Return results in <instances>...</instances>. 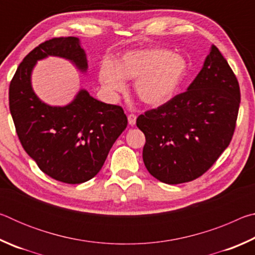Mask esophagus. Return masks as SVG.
I'll use <instances>...</instances> for the list:
<instances>
[{
	"instance_id": "1",
	"label": "esophagus",
	"mask_w": 255,
	"mask_h": 255,
	"mask_svg": "<svg viewBox=\"0 0 255 255\" xmlns=\"http://www.w3.org/2000/svg\"><path fill=\"white\" fill-rule=\"evenodd\" d=\"M136 115H133V114H130V115H128V124L130 125V126H133V125L136 124Z\"/></svg>"
}]
</instances>
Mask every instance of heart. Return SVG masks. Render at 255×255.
Listing matches in <instances>:
<instances>
[{"label": "heart", "instance_id": "obj_1", "mask_svg": "<svg viewBox=\"0 0 255 255\" xmlns=\"http://www.w3.org/2000/svg\"><path fill=\"white\" fill-rule=\"evenodd\" d=\"M187 70V60L171 50H129L122 56L118 67L110 63L103 64L99 71V80L110 92H124L126 80L136 81L135 92L140 101L158 107L174 98Z\"/></svg>", "mask_w": 255, "mask_h": 255}]
</instances>
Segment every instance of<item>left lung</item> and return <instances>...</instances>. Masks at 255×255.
Wrapping results in <instances>:
<instances>
[{"label": "left lung", "instance_id": "1", "mask_svg": "<svg viewBox=\"0 0 255 255\" xmlns=\"http://www.w3.org/2000/svg\"><path fill=\"white\" fill-rule=\"evenodd\" d=\"M240 102L236 76L213 45L187 91L137 118L146 169L167 184L199 178L230 145Z\"/></svg>", "mask_w": 255, "mask_h": 255}]
</instances>
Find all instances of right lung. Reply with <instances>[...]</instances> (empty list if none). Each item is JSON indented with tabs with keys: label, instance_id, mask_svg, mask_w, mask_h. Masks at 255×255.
I'll return each mask as SVG.
<instances>
[{
	"label": "right lung",
	"instance_id": "add662e5",
	"mask_svg": "<svg viewBox=\"0 0 255 255\" xmlns=\"http://www.w3.org/2000/svg\"><path fill=\"white\" fill-rule=\"evenodd\" d=\"M56 56L82 73L88 59L80 39L60 37L42 42L25 56L8 89V105L21 145L39 169L60 182L83 183L96 176L109 150L127 127L122 107L107 105L82 89L64 107L42 102L31 74L38 60Z\"/></svg>",
	"mask_w": 255,
	"mask_h": 255
}]
</instances>
